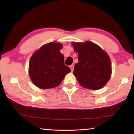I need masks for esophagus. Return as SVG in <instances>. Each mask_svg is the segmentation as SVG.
I'll list each match as a JSON object with an SVG mask.
<instances>
[{"label":"esophagus","mask_w":134,"mask_h":134,"mask_svg":"<svg viewBox=\"0 0 134 134\" xmlns=\"http://www.w3.org/2000/svg\"><path fill=\"white\" fill-rule=\"evenodd\" d=\"M69 67H70V69H71V71H72V72L73 70H74V66H73V65H71Z\"/></svg>","instance_id":"esophagus-1"}]
</instances>
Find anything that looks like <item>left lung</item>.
<instances>
[{"instance_id": "8db88e82", "label": "left lung", "mask_w": 134, "mask_h": 134, "mask_svg": "<svg viewBox=\"0 0 134 134\" xmlns=\"http://www.w3.org/2000/svg\"><path fill=\"white\" fill-rule=\"evenodd\" d=\"M78 53L79 62L74 66L73 74L85 88L97 90L105 86L111 75V63L105 51L91 41L72 42Z\"/></svg>"}]
</instances>
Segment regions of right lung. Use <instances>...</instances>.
<instances>
[{
    "label": "right lung",
    "instance_id": "add662e5",
    "mask_svg": "<svg viewBox=\"0 0 134 134\" xmlns=\"http://www.w3.org/2000/svg\"><path fill=\"white\" fill-rule=\"evenodd\" d=\"M63 44L51 42L42 46L31 56L29 74L32 82L41 89L53 88L61 83L71 69L64 63L60 50Z\"/></svg>",
    "mask_w": 134,
    "mask_h": 134
}]
</instances>
